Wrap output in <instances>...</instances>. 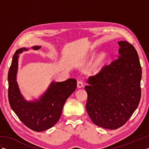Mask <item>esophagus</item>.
Returning a JSON list of instances; mask_svg holds the SVG:
<instances>
[{
  "label": "esophagus",
  "mask_w": 149,
  "mask_h": 149,
  "mask_svg": "<svg viewBox=\"0 0 149 149\" xmlns=\"http://www.w3.org/2000/svg\"><path fill=\"white\" fill-rule=\"evenodd\" d=\"M83 86H84V84H83L82 81H79L77 82V87H78V88H82Z\"/></svg>",
  "instance_id": "esophagus-1"
}]
</instances>
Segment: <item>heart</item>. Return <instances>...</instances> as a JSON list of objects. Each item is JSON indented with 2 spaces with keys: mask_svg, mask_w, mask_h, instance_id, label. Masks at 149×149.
Returning a JSON list of instances; mask_svg holds the SVG:
<instances>
[{
  "mask_svg": "<svg viewBox=\"0 0 149 149\" xmlns=\"http://www.w3.org/2000/svg\"><path fill=\"white\" fill-rule=\"evenodd\" d=\"M105 56H106L104 53H101L97 55L94 63V65H93L94 69L97 70L102 66V65L103 64L104 62Z\"/></svg>",
  "mask_w": 149,
  "mask_h": 149,
  "instance_id": "1",
  "label": "heart"
}]
</instances>
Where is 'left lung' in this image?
I'll return each instance as SVG.
<instances>
[{
	"instance_id": "8db88e82",
	"label": "left lung",
	"mask_w": 149,
	"mask_h": 149,
	"mask_svg": "<svg viewBox=\"0 0 149 149\" xmlns=\"http://www.w3.org/2000/svg\"><path fill=\"white\" fill-rule=\"evenodd\" d=\"M120 46L118 58L87 81L86 110L98 127L115 130L125 124L139 106L142 68L138 53L126 41Z\"/></svg>"
}]
</instances>
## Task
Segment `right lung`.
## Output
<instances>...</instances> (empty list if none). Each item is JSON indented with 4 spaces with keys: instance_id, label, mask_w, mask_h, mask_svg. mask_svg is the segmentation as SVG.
Returning <instances> with one entry per match:
<instances>
[{
    "instance_id": "add662e5",
    "label": "right lung",
    "mask_w": 149,
    "mask_h": 149,
    "mask_svg": "<svg viewBox=\"0 0 149 149\" xmlns=\"http://www.w3.org/2000/svg\"><path fill=\"white\" fill-rule=\"evenodd\" d=\"M40 46L22 47L15 52L8 73V98L11 108L26 127L33 131L43 132L53 127L59 120L63 105L77 87V81L68 79L63 82L52 81L38 99L27 101L17 82L19 54L29 49L36 50Z\"/></svg>"
}]
</instances>
